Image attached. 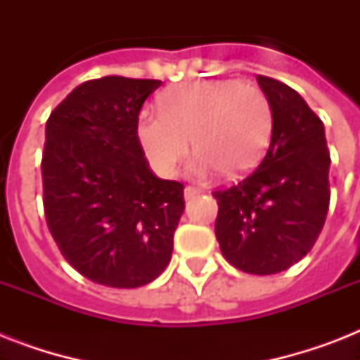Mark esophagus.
Listing matches in <instances>:
<instances>
[{"label":"esophagus","mask_w":360,"mask_h":360,"mask_svg":"<svg viewBox=\"0 0 360 360\" xmlns=\"http://www.w3.org/2000/svg\"><path fill=\"white\" fill-rule=\"evenodd\" d=\"M198 194H200V191H198L196 186H186L185 188V200H194Z\"/></svg>","instance_id":"esophagus-1"}]
</instances>
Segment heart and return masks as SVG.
<instances>
[{
  "mask_svg": "<svg viewBox=\"0 0 360 360\" xmlns=\"http://www.w3.org/2000/svg\"><path fill=\"white\" fill-rule=\"evenodd\" d=\"M273 134V108L267 95L239 80H202L175 86L158 97V114L140 115L138 140L151 168L174 175L188 151L192 177L222 172L248 174L263 157Z\"/></svg>",
  "mask_w": 360,
  "mask_h": 360,
  "instance_id": "1",
  "label": "heart"
}]
</instances>
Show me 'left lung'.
Masks as SVG:
<instances>
[{
	"label": "left lung",
	"mask_w": 360,
	"mask_h": 360,
	"mask_svg": "<svg viewBox=\"0 0 360 360\" xmlns=\"http://www.w3.org/2000/svg\"><path fill=\"white\" fill-rule=\"evenodd\" d=\"M273 108L262 164L237 185L214 191L222 256L250 274H274L307 256L329 211L330 155L323 123L282 82L257 76Z\"/></svg>",
	"instance_id": "1"
}]
</instances>
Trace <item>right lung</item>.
Segmentation results:
<instances>
[{
  "label": "right lung",
  "instance_id": "add662e5",
  "mask_svg": "<svg viewBox=\"0 0 360 360\" xmlns=\"http://www.w3.org/2000/svg\"><path fill=\"white\" fill-rule=\"evenodd\" d=\"M160 84L84 82L48 117L41 164L48 230L78 273L108 288L157 278L185 211V186L158 179L138 140L140 110Z\"/></svg>",
  "mask_w": 360,
  "mask_h": 360
}]
</instances>
